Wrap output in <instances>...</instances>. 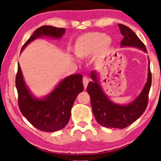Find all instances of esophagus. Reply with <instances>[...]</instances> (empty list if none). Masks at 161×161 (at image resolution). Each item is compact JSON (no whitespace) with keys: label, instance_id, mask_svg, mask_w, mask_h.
Here are the masks:
<instances>
[{"label":"esophagus","instance_id":"esophagus-1","mask_svg":"<svg viewBox=\"0 0 161 161\" xmlns=\"http://www.w3.org/2000/svg\"><path fill=\"white\" fill-rule=\"evenodd\" d=\"M88 83H89V78L87 77H84V78H83V84H84V89L86 88V86H87L88 85Z\"/></svg>","mask_w":161,"mask_h":161}]
</instances>
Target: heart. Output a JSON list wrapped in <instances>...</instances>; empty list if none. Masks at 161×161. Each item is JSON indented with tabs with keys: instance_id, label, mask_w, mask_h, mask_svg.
<instances>
[{
	"instance_id": "b5f03b06",
	"label": "heart",
	"mask_w": 161,
	"mask_h": 161,
	"mask_svg": "<svg viewBox=\"0 0 161 161\" xmlns=\"http://www.w3.org/2000/svg\"><path fill=\"white\" fill-rule=\"evenodd\" d=\"M109 35L100 32H90L80 36L74 45V52L80 58H89L95 54L94 60L100 61L107 56L112 46Z\"/></svg>"
}]
</instances>
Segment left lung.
Wrapping results in <instances>:
<instances>
[{"label": "left lung", "mask_w": 161, "mask_h": 161, "mask_svg": "<svg viewBox=\"0 0 161 161\" xmlns=\"http://www.w3.org/2000/svg\"><path fill=\"white\" fill-rule=\"evenodd\" d=\"M124 38L120 42L121 47H135L146 53L144 43L127 26L118 24ZM148 58V77L140 93L133 101L126 105L115 103L108 97L100 84L99 75L97 71H92L90 77L92 81L89 83L88 94L90 96L91 106L96 121L107 128L124 129L137 120L145 111L148 105V93L152 85V74Z\"/></svg>", "instance_id": "1"}]
</instances>
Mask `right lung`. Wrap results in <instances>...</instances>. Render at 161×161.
<instances>
[{"label": "right lung", "mask_w": 161, "mask_h": 161, "mask_svg": "<svg viewBox=\"0 0 161 161\" xmlns=\"http://www.w3.org/2000/svg\"><path fill=\"white\" fill-rule=\"evenodd\" d=\"M65 33V28L43 25L37 28L25 43L21 52L30 43L41 37L59 40ZM83 76L75 74L65 77L46 96L36 97L26 85L19 64L16 77L19 107L23 116L41 131L56 132L67 125L71 117L74 102L84 90Z\"/></svg>", "instance_id": "1"}]
</instances>
